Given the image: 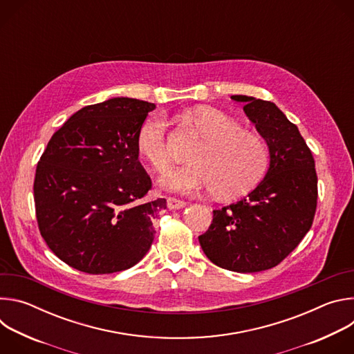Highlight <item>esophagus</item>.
Masks as SVG:
<instances>
[{"label":"esophagus","instance_id":"esophagus-1","mask_svg":"<svg viewBox=\"0 0 354 354\" xmlns=\"http://www.w3.org/2000/svg\"><path fill=\"white\" fill-rule=\"evenodd\" d=\"M167 207H168L169 210L183 209V207H186V201L179 200V198H175V197H168V200H167Z\"/></svg>","mask_w":354,"mask_h":354}]
</instances>
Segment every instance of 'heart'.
<instances>
[{
	"label": "heart",
	"mask_w": 354,
	"mask_h": 354,
	"mask_svg": "<svg viewBox=\"0 0 354 354\" xmlns=\"http://www.w3.org/2000/svg\"><path fill=\"white\" fill-rule=\"evenodd\" d=\"M201 142L192 151V162L168 172L160 185L171 192L197 194L212 189L218 198H235L248 193L262 178L268 165V148L261 137L241 129L239 123L212 108L187 112ZM137 149L157 172H165L171 158L165 123L147 119L137 133Z\"/></svg>",
	"instance_id": "1"
}]
</instances>
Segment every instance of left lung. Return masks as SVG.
Returning <instances> with one entry per match:
<instances>
[{
  "label": "left lung",
  "instance_id": "8db88e82",
  "mask_svg": "<svg viewBox=\"0 0 354 354\" xmlns=\"http://www.w3.org/2000/svg\"><path fill=\"white\" fill-rule=\"evenodd\" d=\"M231 99L245 105V115L265 140L269 168L246 197L213 212L198 242L214 265L255 273L279 265L310 231L318 179L307 142L276 104L246 95Z\"/></svg>",
  "mask_w": 354,
  "mask_h": 354
}]
</instances>
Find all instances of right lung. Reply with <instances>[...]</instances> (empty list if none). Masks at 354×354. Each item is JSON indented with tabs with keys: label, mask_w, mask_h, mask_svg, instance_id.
<instances>
[{
	"label": "right lung",
	"mask_w": 354,
	"mask_h": 354,
	"mask_svg": "<svg viewBox=\"0 0 354 354\" xmlns=\"http://www.w3.org/2000/svg\"><path fill=\"white\" fill-rule=\"evenodd\" d=\"M154 109L112 97L80 109L50 138L36 168V218L48 248L71 268L122 272L151 248L167 200L147 196L137 133Z\"/></svg>",
	"instance_id": "right-lung-1"
}]
</instances>
